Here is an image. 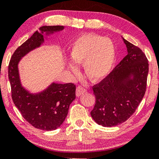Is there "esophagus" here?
Instances as JSON below:
<instances>
[{
    "label": "esophagus",
    "mask_w": 159,
    "mask_h": 159,
    "mask_svg": "<svg viewBox=\"0 0 159 159\" xmlns=\"http://www.w3.org/2000/svg\"><path fill=\"white\" fill-rule=\"evenodd\" d=\"M87 92V90L83 87L82 86H78L77 88V90H76V95L77 96H80V95H83L84 93H85Z\"/></svg>",
    "instance_id": "1"
}]
</instances>
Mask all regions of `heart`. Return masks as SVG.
Here are the masks:
<instances>
[{"label":"heart","mask_w":159,"mask_h":159,"mask_svg":"<svg viewBox=\"0 0 159 159\" xmlns=\"http://www.w3.org/2000/svg\"><path fill=\"white\" fill-rule=\"evenodd\" d=\"M116 56V46L111 39L93 33L76 38L70 50L71 61L83 65L84 75L93 82L100 81L108 76ZM68 68L74 75H77L78 69L73 64H69Z\"/></svg>","instance_id":"obj_1"}]
</instances>
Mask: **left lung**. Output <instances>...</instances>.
<instances>
[{
  "label": "left lung",
  "instance_id": "obj_1",
  "mask_svg": "<svg viewBox=\"0 0 159 159\" xmlns=\"http://www.w3.org/2000/svg\"><path fill=\"white\" fill-rule=\"evenodd\" d=\"M122 39L127 55L107 77L93 87L95 104L90 114L103 127H114L127 121L146 90L148 61L138 47Z\"/></svg>",
  "mask_w": 159,
  "mask_h": 159
}]
</instances>
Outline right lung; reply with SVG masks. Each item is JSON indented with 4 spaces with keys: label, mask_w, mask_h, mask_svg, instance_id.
<instances>
[{
    "label": "right lung",
    "mask_w": 159,
    "mask_h": 159,
    "mask_svg": "<svg viewBox=\"0 0 159 159\" xmlns=\"http://www.w3.org/2000/svg\"><path fill=\"white\" fill-rule=\"evenodd\" d=\"M64 26H43L17 48L8 65V79L14 105L27 121L37 129L51 131L62 125L68 114L70 104L75 99L76 86L73 83L53 82L44 90L31 93L22 86L18 64L21 58L44 43V37L61 31Z\"/></svg>",
    "instance_id": "right-lung-1"
}]
</instances>
